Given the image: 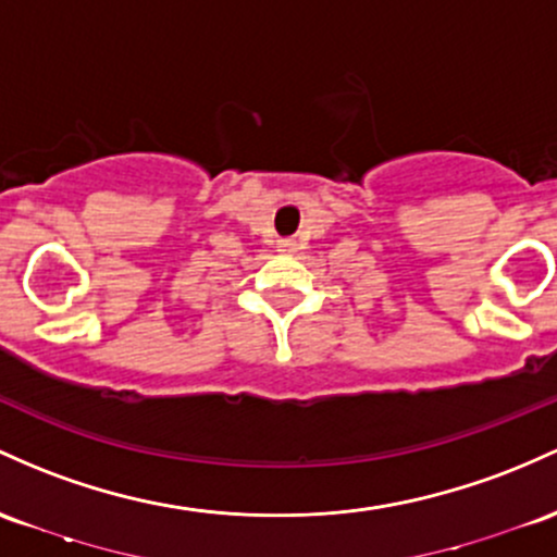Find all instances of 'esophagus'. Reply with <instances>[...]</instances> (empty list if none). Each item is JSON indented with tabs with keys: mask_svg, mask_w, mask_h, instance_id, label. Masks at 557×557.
<instances>
[{
	"mask_svg": "<svg viewBox=\"0 0 557 557\" xmlns=\"http://www.w3.org/2000/svg\"><path fill=\"white\" fill-rule=\"evenodd\" d=\"M280 250H283V253H296V240L285 237V240H280Z\"/></svg>",
	"mask_w": 557,
	"mask_h": 557,
	"instance_id": "34e87169",
	"label": "esophagus"
}]
</instances>
